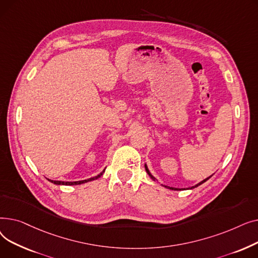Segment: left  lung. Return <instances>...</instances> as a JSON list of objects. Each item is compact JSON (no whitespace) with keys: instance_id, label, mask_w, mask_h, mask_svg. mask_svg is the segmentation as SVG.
Returning <instances> with one entry per match:
<instances>
[{"instance_id":"8db88e82","label":"left lung","mask_w":258,"mask_h":258,"mask_svg":"<svg viewBox=\"0 0 258 258\" xmlns=\"http://www.w3.org/2000/svg\"><path fill=\"white\" fill-rule=\"evenodd\" d=\"M145 170H146L147 174H148V175H150V177H151V178H152V179H153L154 181H156V178H155V177H154V175H153V174H152V173L150 172V170H148V168H147V165H146V164H145ZM210 178H211V175H210V177H209V178H207V179H205V180H203L202 182H200L199 184H197L196 186H192V187H190V189H192V188H195V187H198L199 185H201V184H203V183H204V182H206V181H207V180H209ZM165 187H166V188H168V189H171V190H180V189H179V188H173V187H169V186H165Z\"/></svg>"}]
</instances>
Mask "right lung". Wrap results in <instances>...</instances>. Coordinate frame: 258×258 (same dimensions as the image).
<instances>
[{
  "mask_svg": "<svg viewBox=\"0 0 258 258\" xmlns=\"http://www.w3.org/2000/svg\"><path fill=\"white\" fill-rule=\"evenodd\" d=\"M105 169L102 170V172H100L98 175H96V177H93L91 179H88V180H83V181H76V182H62V181H53V180H49L51 183L53 184H56V185H80V184H84V183H87V182H90V181H93V180H96L98 178H100L102 173L104 172Z\"/></svg>",
  "mask_w": 258,
  "mask_h": 258,
  "instance_id": "right-lung-1",
  "label": "right lung"
}]
</instances>
